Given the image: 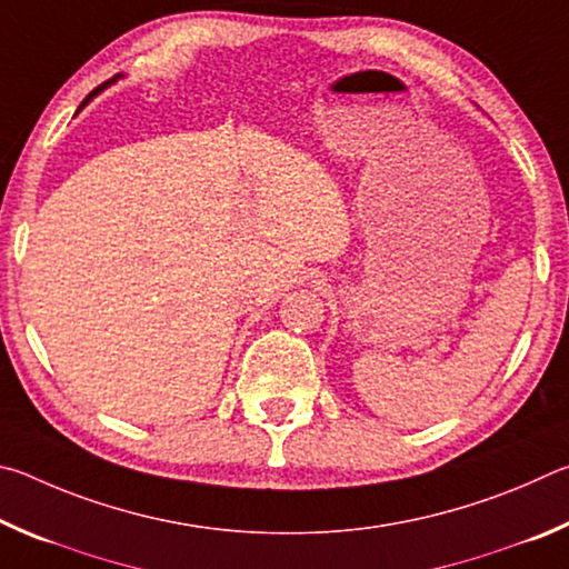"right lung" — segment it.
<instances>
[{
  "label": "right lung",
  "instance_id": "1",
  "mask_svg": "<svg viewBox=\"0 0 569 569\" xmlns=\"http://www.w3.org/2000/svg\"><path fill=\"white\" fill-rule=\"evenodd\" d=\"M118 77H120V74H118ZM118 77H112V80H108V82H104V84H100V88H98V90H92V92H90V94H88V98H84V102H82V104H80V108H84V104H88V102H90V100H92V98H94V94H98V92H100V90H104V88H108V84H112V82H114V80H118Z\"/></svg>",
  "mask_w": 569,
  "mask_h": 569
}]
</instances>
